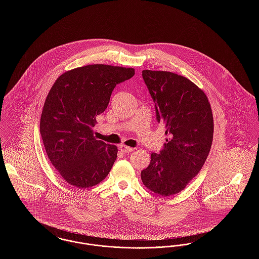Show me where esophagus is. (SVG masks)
<instances>
[{
  "label": "esophagus",
  "mask_w": 259,
  "mask_h": 259,
  "mask_svg": "<svg viewBox=\"0 0 259 259\" xmlns=\"http://www.w3.org/2000/svg\"><path fill=\"white\" fill-rule=\"evenodd\" d=\"M119 150H120L121 152H123V153H126V152H131V151H133L134 148H129V147H126V146L122 145V146L119 147Z\"/></svg>",
  "instance_id": "esophagus-1"
}]
</instances>
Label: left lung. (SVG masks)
I'll list each match as a JSON object with an SVG mask.
<instances>
[{"label":"left lung","instance_id":"8db88e82","mask_svg":"<svg viewBox=\"0 0 259 259\" xmlns=\"http://www.w3.org/2000/svg\"><path fill=\"white\" fill-rule=\"evenodd\" d=\"M156 120L168 136L159 153L141 172L144 185L162 196L184 190L200 172L212 142L213 119L205 93L183 75L144 70Z\"/></svg>","mask_w":259,"mask_h":259}]
</instances>
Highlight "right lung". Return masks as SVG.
Here are the masks:
<instances>
[{"mask_svg": "<svg viewBox=\"0 0 259 259\" xmlns=\"http://www.w3.org/2000/svg\"><path fill=\"white\" fill-rule=\"evenodd\" d=\"M134 74L132 68L88 65L61 74L51 87L39 131L51 164L70 185L87 188L109 175L117 148L96 140L93 127L114 87Z\"/></svg>", "mask_w": 259, "mask_h": 259, "instance_id": "obj_1", "label": "right lung"}]
</instances>
